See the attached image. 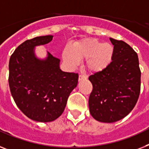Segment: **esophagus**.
<instances>
[{
	"mask_svg": "<svg viewBox=\"0 0 149 149\" xmlns=\"http://www.w3.org/2000/svg\"><path fill=\"white\" fill-rule=\"evenodd\" d=\"M87 79V76L84 75V74H80L79 77H78V81H81L82 80H86Z\"/></svg>",
	"mask_w": 149,
	"mask_h": 149,
	"instance_id": "34e87169",
	"label": "esophagus"
}]
</instances>
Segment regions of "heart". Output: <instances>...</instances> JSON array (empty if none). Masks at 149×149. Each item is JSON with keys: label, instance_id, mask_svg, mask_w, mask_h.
I'll return each mask as SVG.
<instances>
[{"label": "heart", "instance_id": "1", "mask_svg": "<svg viewBox=\"0 0 149 149\" xmlns=\"http://www.w3.org/2000/svg\"><path fill=\"white\" fill-rule=\"evenodd\" d=\"M114 48L109 42H101L93 38H85L76 42L62 52V59L71 68L77 67L80 60H85L86 68L97 73L105 70L113 58Z\"/></svg>", "mask_w": 149, "mask_h": 149}]
</instances>
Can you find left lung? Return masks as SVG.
<instances>
[{
	"label": "left lung",
	"mask_w": 149,
	"mask_h": 149,
	"mask_svg": "<svg viewBox=\"0 0 149 149\" xmlns=\"http://www.w3.org/2000/svg\"><path fill=\"white\" fill-rule=\"evenodd\" d=\"M110 40L114 48L112 62L88 78L93 85L90 113L102 123H114L127 116L136 106L141 86L137 53L125 42Z\"/></svg>",
	"instance_id": "8db88e82"
}]
</instances>
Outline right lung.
Here are the masks:
<instances>
[{"label": "right lung", "instance_id": "obj_1", "mask_svg": "<svg viewBox=\"0 0 149 149\" xmlns=\"http://www.w3.org/2000/svg\"><path fill=\"white\" fill-rule=\"evenodd\" d=\"M53 36H37L18 46L9 61V86L16 104L28 118L42 123L56 120L77 87L78 74L62 72L60 60L47 52L39 58L35 47L45 45Z\"/></svg>", "mask_w": 149, "mask_h": 149}]
</instances>
